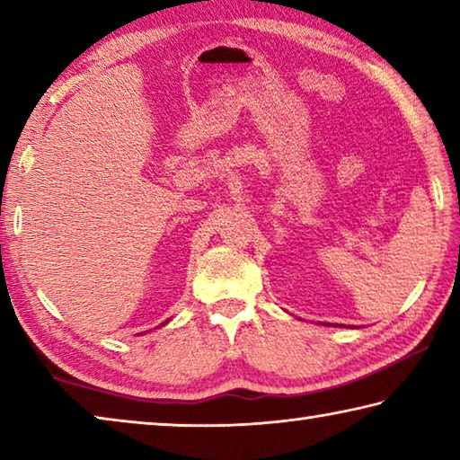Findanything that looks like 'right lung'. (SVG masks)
<instances>
[{
  "label": "right lung",
  "instance_id": "obj_1",
  "mask_svg": "<svg viewBox=\"0 0 460 460\" xmlns=\"http://www.w3.org/2000/svg\"><path fill=\"white\" fill-rule=\"evenodd\" d=\"M168 321H170V318H168ZM168 321H164V323H162V324H160V326H164V324H166V323H168ZM139 334H142V332H139Z\"/></svg>",
  "mask_w": 460,
  "mask_h": 460
}]
</instances>
